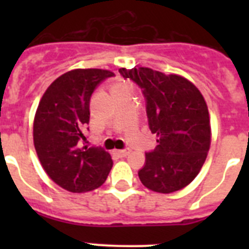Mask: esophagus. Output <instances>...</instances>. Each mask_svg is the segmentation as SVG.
Wrapping results in <instances>:
<instances>
[{"label":"esophagus","mask_w":249,"mask_h":249,"mask_svg":"<svg viewBox=\"0 0 249 249\" xmlns=\"http://www.w3.org/2000/svg\"><path fill=\"white\" fill-rule=\"evenodd\" d=\"M129 149H121V151H116V153H117L120 157H127V156L129 155Z\"/></svg>","instance_id":"1"}]
</instances>
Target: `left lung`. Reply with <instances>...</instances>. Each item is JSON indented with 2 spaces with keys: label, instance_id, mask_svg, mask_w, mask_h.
I'll list each match as a JSON object with an SVG mask.
<instances>
[{
  "label": "left lung",
  "instance_id": "obj_1",
  "mask_svg": "<svg viewBox=\"0 0 249 249\" xmlns=\"http://www.w3.org/2000/svg\"><path fill=\"white\" fill-rule=\"evenodd\" d=\"M124 78L143 91L155 151L146 153L138 172L141 182L157 193L179 191L197 177L211 147L208 107L199 89L179 74H164L148 67L120 68Z\"/></svg>",
  "mask_w": 249,
  "mask_h": 249
}]
</instances>
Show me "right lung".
Wrapping results in <instances>:
<instances>
[{
  "label": "right lung",
  "instance_id": "add662e5",
  "mask_svg": "<svg viewBox=\"0 0 249 249\" xmlns=\"http://www.w3.org/2000/svg\"><path fill=\"white\" fill-rule=\"evenodd\" d=\"M113 72L77 68L48 86L34 120V144L45 172L63 190L85 193L102 186L113 166L111 155L83 146L89 122V100Z\"/></svg>",
  "mask_w": 249,
  "mask_h": 249
}]
</instances>
